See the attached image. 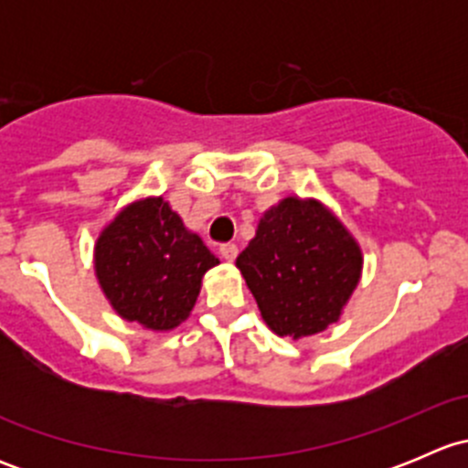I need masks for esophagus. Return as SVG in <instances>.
I'll return each mask as SVG.
<instances>
[{"instance_id":"1","label":"esophagus","mask_w":468,"mask_h":468,"mask_svg":"<svg viewBox=\"0 0 468 468\" xmlns=\"http://www.w3.org/2000/svg\"><path fill=\"white\" fill-rule=\"evenodd\" d=\"M219 253H221V258H224V261H229V262H233L235 258H238V247H235V244H221L219 247Z\"/></svg>"}]
</instances>
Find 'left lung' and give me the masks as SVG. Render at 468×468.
I'll return each mask as SVG.
<instances>
[{
	"instance_id": "1",
	"label": "left lung",
	"mask_w": 468,
	"mask_h": 468,
	"mask_svg": "<svg viewBox=\"0 0 468 468\" xmlns=\"http://www.w3.org/2000/svg\"><path fill=\"white\" fill-rule=\"evenodd\" d=\"M235 264L269 328L299 339L337 322L360 281L362 253L319 201L287 197L264 212Z\"/></svg>"
}]
</instances>
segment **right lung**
<instances>
[{"label":"right lung","mask_w":468,"mask_h":468,"mask_svg":"<svg viewBox=\"0 0 468 468\" xmlns=\"http://www.w3.org/2000/svg\"><path fill=\"white\" fill-rule=\"evenodd\" d=\"M219 264L197 233L183 226L167 201L144 199L124 207L94 247L99 285L126 322L151 330L187 319L201 278Z\"/></svg>","instance_id":"add662e5"}]
</instances>
